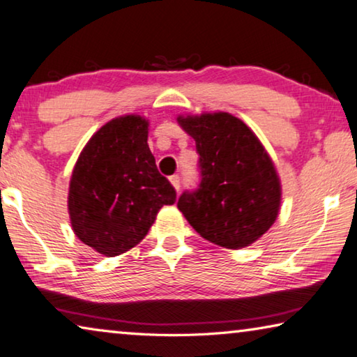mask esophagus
<instances>
[{"instance_id": "obj_1", "label": "esophagus", "mask_w": 357, "mask_h": 357, "mask_svg": "<svg viewBox=\"0 0 357 357\" xmlns=\"http://www.w3.org/2000/svg\"><path fill=\"white\" fill-rule=\"evenodd\" d=\"M169 180H171V183H172L174 188L178 191L180 190V175H172V177L169 178Z\"/></svg>"}]
</instances>
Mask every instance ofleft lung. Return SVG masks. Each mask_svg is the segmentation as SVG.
<instances>
[{
	"mask_svg": "<svg viewBox=\"0 0 357 357\" xmlns=\"http://www.w3.org/2000/svg\"><path fill=\"white\" fill-rule=\"evenodd\" d=\"M195 139L201 182L177 207L206 241L237 250L275 223L282 186L275 166L250 128L227 112L178 116Z\"/></svg>",
	"mask_w": 357,
	"mask_h": 357,
	"instance_id": "1",
	"label": "left lung"
}]
</instances>
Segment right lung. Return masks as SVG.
<instances>
[{
	"mask_svg": "<svg viewBox=\"0 0 357 357\" xmlns=\"http://www.w3.org/2000/svg\"><path fill=\"white\" fill-rule=\"evenodd\" d=\"M147 139V120L119 116L93 134L74 166L68 196L73 229L109 258L136 247L160 208L177 196L158 172Z\"/></svg>",
	"mask_w": 357,
	"mask_h": 357,
	"instance_id": "add662e5",
	"label": "right lung"
}]
</instances>
